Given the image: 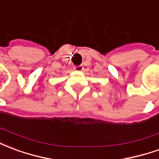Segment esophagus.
Masks as SVG:
<instances>
[{
    "instance_id": "34e87169",
    "label": "esophagus",
    "mask_w": 159,
    "mask_h": 159,
    "mask_svg": "<svg viewBox=\"0 0 159 159\" xmlns=\"http://www.w3.org/2000/svg\"><path fill=\"white\" fill-rule=\"evenodd\" d=\"M74 70L75 71H79V72H81L82 70H83V66H77V67H74Z\"/></svg>"
}]
</instances>
